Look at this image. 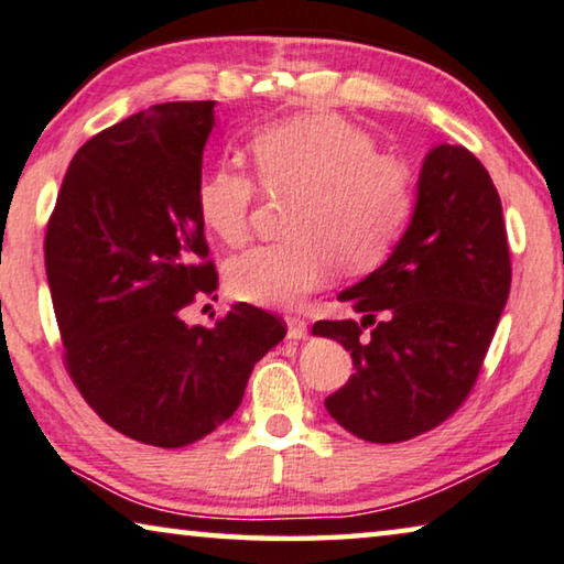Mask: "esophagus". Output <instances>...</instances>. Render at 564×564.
Instances as JSON below:
<instances>
[{
    "label": "esophagus",
    "instance_id": "1",
    "mask_svg": "<svg viewBox=\"0 0 564 564\" xmlns=\"http://www.w3.org/2000/svg\"><path fill=\"white\" fill-rule=\"evenodd\" d=\"M285 324H289V339L291 341L306 339V322H304V318L289 316V318H285Z\"/></svg>",
    "mask_w": 564,
    "mask_h": 564
}]
</instances>
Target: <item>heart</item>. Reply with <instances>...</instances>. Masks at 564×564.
I'll use <instances>...</instances> for the list:
<instances>
[{
	"label": "heart",
	"instance_id": "1",
	"mask_svg": "<svg viewBox=\"0 0 564 564\" xmlns=\"http://www.w3.org/2000/svg\"><path fill=\"white\" fill-rule=\"evenodd\" d=\"M260 182L271 192H296L285 242L260 246L230 260L235 299L291 308L329 279L380 263L413 205V180L400 159L375 154L365 129L334 113L293 116L250 139ZM256 182L230 164L202 176L197 209L225 246L250 235Z\"/></svg>",
	"mask_w": 564,
	"mask_h": 564
}]
</instances>
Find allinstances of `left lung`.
I'll list each match as a JSON object with an SVG mask.
<instances>
[{"instance_id": "8db88e82", "label": "left lung", "mask_w": 564, "mask_h": 564, "mask_svg": "<svg viewBox=\"0 0 564 564\" xmlns=\"http://www.w3.org/2000/svg\"><path fill=\"white\" fill-rule=\"evenodd\" d=\"M509 285L507 228L489 172L464 147H433L390 258L336 296L362 322L311 329L339 341L355 365L326 398L329 415L369 443L410 441L441 425L474 388ZM367 323L376 326L369 335Z\"/></svg>"}]
</instances>
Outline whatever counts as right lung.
Masks as SVG:
<instances>
[{
    "mask_svg": "<svg viewBox=\"0 0 564 564\" xmlns=\"http://www.w3.org/2000/svg\"><path fill=\"white\" fill-rule=\"evenodd\" d=\"M215 100H176L100 131L67 166L45 238L65 365L129 438L182 448L232 417L281 318L235 304L213 329L180 316L217 289L197 209Z\"/></svg>",
    "mask_w": 564,
    "mask_h": 564,
    "instance_id": "add662e5",
    "label": "right lung"
}]
</instances>
